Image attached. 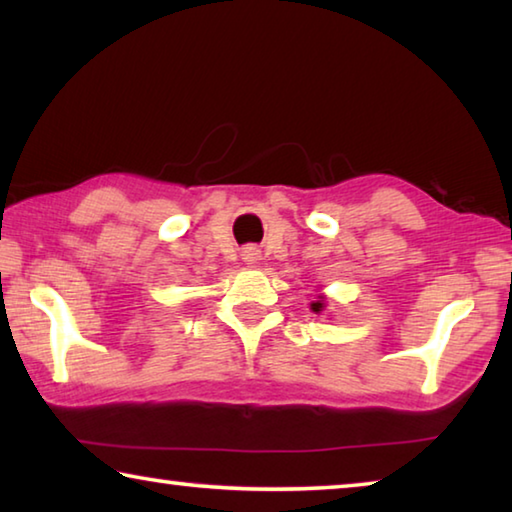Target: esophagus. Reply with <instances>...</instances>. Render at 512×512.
Instances as JSON below:
<instances>
[{"instance_id": "1", "label": "esophagus", "mask_w": 512, "mask_h": 512, "mask_svg": "<svg viewBox=\"0 0 512 512\" xmlns=\"http://www.w3.org/2000/svg\"><path fill=\"white\" fill-rule=\"evenodd\" d=\"M241 257H244L246 264H257L259 248H257V246H246L244 250H241Z\"/></svg>"}]
</instances>
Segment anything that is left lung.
Instances as JSON below:
<instances>
[{"mask_svg":"<svg viewBox=\"0 0 512 512\" xmlns=\"http://www.w3.org/2000/svg\"><path fill=\"white\" fill-rule=\"evenodd\" d=\"M323 307H325V298L323 296H318L316 302H311V309H314L316 314H320V311H323Z\"/></svg>","mask_w":512,"mask_h":512,"instance_id":"left-lung-1","label":"left lung"}]
</instances>
